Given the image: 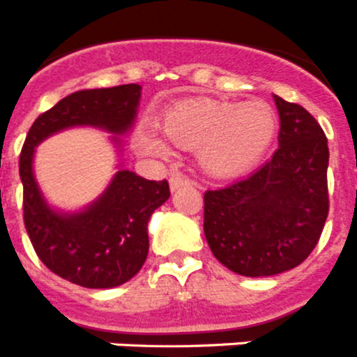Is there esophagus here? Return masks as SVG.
Instances as JSON below:
<instances>
[{
  "instance_id": "34e87169",
  "label": "esophagus",
  "mask_w": 357,
  "mask_h": 357,
  "mask_svg": "<svg viewBox=\"0 0 357 357\" xmlns=\"http://www.w3.org/2000/svg\"><path fill=\"white\" fill-rule=\"evenodd\" d=\"M188 184H189V178L185 175H182L181 172H173L172 175H169V188H172V191H176L178 188Z\"/></svg>"
}]
</instances>
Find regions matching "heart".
I'll return each instance as SVG.
<instances>
[{"instance_id":"b5f03b06","label":"heart","mask_w":357,"mask_h":357,"mask_svg":"<svg viewBox=\"0 0 357 357\" xmlns=\"http://www.w3.org/2000/svg\"><path fill=\"white\" fill-rule=\"evenodd\" d=\"M160 130L172 144L198 151V159L214 175H234L250 168L270 148L277 132V116L264 102H220L191 98L162 112ZM135 146L155 157L169 155V144L153 128L141 125Z\"/></svg>"}]
</instances>
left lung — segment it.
I'll return each instance as SVG.
<instances>
[{
  "label": "left lung",
  "instance_id": "left-lung-1",
  "mask_svg": "<svg viewBox=\"0 0 357 357\" xmlns=\"http://www.w3.org/2000/svg\"><path fill=\"white\" fill-rule=\"evenodd\" d=\"M279 148L243 181L204 195V232L223 266L277 275L317 247L329 214V146L317 119L279 96Z\"/></svg>",
  "mask_w": 357,
  "mask_h": 357
}]
</instances>
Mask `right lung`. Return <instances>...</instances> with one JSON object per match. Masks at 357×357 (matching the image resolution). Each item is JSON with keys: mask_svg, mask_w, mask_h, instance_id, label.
<instances>
[{"mask_svg": "<svg viewBox=\"0 0 357 357\" xmlns=\"http://www.w3.org/2000/svg\"><path fill=\"white\" fill-rule=\"evenodd\" d=\"M139 96L137 84L73 93L43 112L24 139L19 155L24 227L39 259L73 284L114 288L139 272L148 255V220L169 198V185L121 169L89 209L56 214L44 204L31 173L33 148L75 125L123 134L134 121Z\"/></svg>", "mask_w": 357, "mask_h": 357, "instance_id": "1", "label": "right lung"}]
</instances>
